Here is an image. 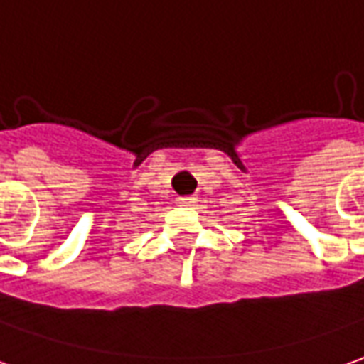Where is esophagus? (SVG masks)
Listing matches in <instances>:
<instances>
[{"instance_id":"esophagus-1","label":"esophagus","mask_w":364,"mask_h":364,"mask_svg":"<svg viewBox=\"0 0 364 364\" xmlns=\"http://www.w3.org/2000/svg\"><path fill=\"white\" fill-rule=\"evenodd\" d=\"M178 204H180V206H194V204H196V198L194 196L178 198Z\"/></svg>"}]
</instances>
